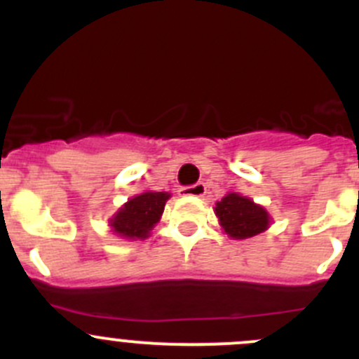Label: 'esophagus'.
Returning <instances> with one entry per match:
<instances>
[{
  "instance_id": "34e87169",
  "label": "esophagus",
  "mask_w": 359,
  "mask_h": 359,
  "mask_svg": "<svg viewBox=\"0 0 359 359\" xmlns=\"http://www.w3.org/2000/svg\"><path fill=\"white\" fill-rule=\"evenodd\" d=\"M206 193V186L203 182L193 184V186H186L180 189L182 196H203Z\"/></svg>"
}]
</instances>
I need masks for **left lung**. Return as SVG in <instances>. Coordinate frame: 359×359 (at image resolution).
I'll list each match as a JSON object with an SVG mask.
<instances>
[{
  "label": "left lung",
  "instance_id": "obj_1",
  "mask_svg": "<svg viewBox=\"0 0 359 359\" xmlns=\"http://www.w3.org/2000/svg\"><path fill=\"white\" fill-rule=\"evenodd\" d=\"M215 213L220 220V226L234 240L257 236L269 226V215L266 210L236 193L227 194L217 201Z\"/></svg>",
  "mask_w": 359,
  "mask_h": 359
}]
</instances>
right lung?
Segmentation results:
<instances>
[{
  "mask_svg": "<svg viewBox=\"0 0 359 359\" xmlns=\"http://www.w3.org/2000/svg\"><path fill=\"white\" fill-rule=\"evenodd\" d=\"M168 198V193H144L140 196L132 198L112 217V231L128 240L147 238L149 231L161 217Z\"/></svg>",
  "mask_w": 359,
  "mask_h": 359,
  "instance_id": "1",
  "label": "right lung"
}]
</instances>
